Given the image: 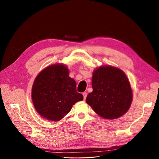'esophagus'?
Instances as JSON below:
<instances>
[{
    "mask_svg": "<svg viewBox=\"0 0 159 159\" xmlns=\"http://www.w3.org/2000/svg\"><path fill=\"white\" fill-rule=\"evenodd\" d=\"M82 95H83L84 99L85 100L86 98V96H87V93L86 92H83V93H82Z\"/></svg>",
    "mask_w": 159,
    "mask_h": 159,
    "instance_id": "esophagus-1",
    "label": "esophagus"
}]
</instances>
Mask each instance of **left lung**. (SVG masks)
Returning <instances> with one entry per match:
<instances>
[{
  "mask_svg": "<svg viewBox=\"0 0 159 159\" xmlns=\"http://www.w3.org/2000/svg\"><path fill=\"white\" fill-rule=\"evenodd\" d=\"M93 92L87 104L104 119L114 120L125 114L133 101V90L125 73L112 66H101L93 72Z\"/></svg>",
  "mask_w": 159,
  "mask_h": 159,
  "instance_id": "obj_1",
  "label": "left lung"
}]
</instances>
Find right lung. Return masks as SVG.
Instances as JSON below:
<instances>
[{"instance_id": "obj_1", "label": "right lung", "mask_w": 159, "mask_h": 159, "mask_svg": "<svg viewBox=\"0 0 159 159\" xmlns=\"http://www.w3.org/2000/svg\"><path fill=\"white\" fill-rule=\"evenodd\" d=\"M63 64L47 66L34 81L32 99L36 112L45 120L58 121L70 112L73 105L83 100L77 92L75 80Z\"/></svg>"}]
</instances>
